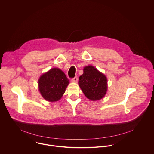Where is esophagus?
Here are the masks:
<instances>
[{
	"label": "esophagus",
	"mask_w": 154,
	"mask_h": 154,
	"mask_svg": "<svg viewBox=\"0 0 154 154\" xmlns=\"http://www.w3.org/2000/svg\"><path fill=\"white\" fill-rule=\"evenodd\" d=\"M72 82H78V77H77V76L74 77L73 78H72Z\"/></svg>",
	"instance_id": "esophagus-1"
}]
</instances>
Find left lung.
<instances>
[{
    "label": "left lung",
    "instance_id": "8db88e82",
    "mask_svg": "<svg viewBox=\"0 0 154 154\" xmlns=\"http://www.w3.org/2000/svg\"><path fill=\"white\" fill-rule=\"evenodd\" d=\"M78 84L86 97L92 101L102 99L108 87L106 76L92 66L84 67Z\"/></svg>",
    "mask_w": 154,
    "mask_h": 154
}]
</instances>
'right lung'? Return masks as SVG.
<instances>
[{
    "mask_svg": "<svg viewBox=\"0 0 154 154\" xmlns=\"http://www.w3.org/2000/svg\"><path fill=\"white\" fill-rule=\"evenodd\" d=\"M38 88L46 101H59L64 94L69 83L65 74L59 68H52L38 79Z\"/></svg>",
    "mask_w": 154,
    "mask_h": 154,
    "instance_id": "right-lung-1",
    "label": "right lung"
}]
</instances>
